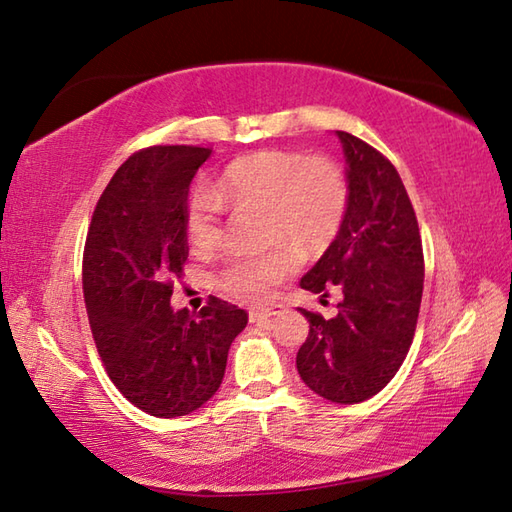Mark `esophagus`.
<instances>
[{
    "label": "esophagus",
    "mask_w": 512,
    "mask_h": 512,
    "mask_svg": "<svg viewBox=\"0 0 512 512\" xmlns=\"http://www.w3.org/2000/svg\"><path fill=\"white\" fill-rule=\"evenodd\" d=\"M285 313V306H280V304H276V306H269V309H254V311H249V322L252 324H258V322H267V320H271V317H276V315H282Z\"/></svg>",
    "instance_id": "obj_1"
}]
</instances>
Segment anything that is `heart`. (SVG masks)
<instances>
[{"instance_id":"heart-1","label":"heart","mask_w":512,"mask_h":512,"mask_svg":"<svg viewBox=\"0 0 512 512\" xmlns=\"http://www.w3.org/2000/svg\"><path fill=\"white\" fill-rule=\"evenodd\" d=\"M227 201L267 203V236L322 249L342 230L350 186L331 157L300 151H258L227 164L217 188L199 181L186 201V232L201 249L214 247L223 234ZM300 256L289 243L269 249H241L223 258L217 285L243 302H265L274 287L298 269Z\"/></svg>"}]
</instances>
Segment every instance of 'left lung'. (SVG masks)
Instances as JSON below:
<instances>
[{
    "mask_svg": "<svg viewBox=\"0 0 512 512\" xmlns=\"http://www.w3.org/2000/svg\"><path fill=\"white\" fill-rule=\"evenodd\" d=\"M346 157L350 203L342 230L302 276L311 293H342L337 315L300 309L309 337L295 366L326 401L352 405L381 392L412 346L423 298V243L403 181L388 157L335 131Z\"/></svg>",
    "mask_w": 512,
    "mask_h": 512,
    "instance_id": "obj_1",
    "label": "left lung"
}]
</instances>
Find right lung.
Returning <instances> with one entry per match:
<instances>
[{
	"label": "right lung",
	"instance_id": "obj_1",
	"mask_svg": "<svg viewBox=\"0 0 512 512\" xmlns=\"http://www.w3.org/2000/svg\"><path fill=\"white\" fill-rule=\"evenodd\" d=\"M212 155L201 146H151L111 177L89 225L83 293L98 355L127 401L157 418L210 401L247 313L219 298L192 315L170 306L188 258L190 181Z\"/></svg>",
	"mask_w": 512,
	"mask_h": 512
}]
</instances>
